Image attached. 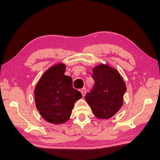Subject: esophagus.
<instances>
[{
  "instance_id": "1",
  "label": "esophagus",
  "mask_w": 160,
  "mask_h": 160,
  "mask_svg": "<svg viewBox=\"0 0 160 160\" xmlns=\"http://www.w3.org/2000/svg\"><path fill=\"white\" fill-rule=\"evenodd\" d=\"M80 92H81V93H82V96H85V94H86V90L85 88H82V89L80 90Z\"/></svg>"
}]
</instances>
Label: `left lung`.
I'll use <instances>...</instances> for the list:
<instances>
[{"label": "left lung", "instance_id": "8db88e82", "mask_svg": "<svg viewBox=\"0 0 160 160\" xmlns=\"http://www.w3.org/2000/svg\"><path fill=\"white\" fill-rule=\"evenodd\" d=\"M92 71L95 84L85 99L98 118L108 119L121 108L126 84L116 70L107 65L96 66Z\"/></svg>", "mask_w": 160, "mask_h": 160}]
</instances>
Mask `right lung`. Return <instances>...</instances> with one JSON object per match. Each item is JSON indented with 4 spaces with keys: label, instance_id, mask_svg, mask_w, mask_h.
<instances>
[{
    "label": "right lung",
    "instance_id": "right-lung-1",
    "mask_svg": "<svg viewBox=\"0 0 160 160\" xmlns=\"http://www.w3.org/2000/svg\"><path fill=\"white\" fill-rule=\"evenodd\" d=\"M66 66L59 64L50 68L35 87L36 106L46 121L59 124L69 119L74 103L82 94L72 86L71 77L64 75Z\"/></svg>",
    "mask_w": 160,
    "mask_h": 160
}]
</instances>
